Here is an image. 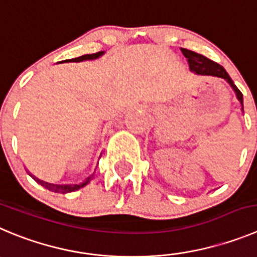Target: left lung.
I'll return each instance as SVG.
<instances>
[{"label": "left lung", "instance_id": "1", "mask_svg": "<svg viewBox=\"0 0 257 257\" xmlns=\"http://www.w3.org/2000/svg\"><path fill=\"white\" fill-rule=\"evenodd\" d=\"M181 52L185 56V58L188 59L189 67H190V71L195 74H200V76H213V77H219L226 80L228 82V85L231 86L232 90L236 93L237 100L241 104V110L243 111V96H242L241 91L237 88V86L234 85L232 78L229 77V74L227 73L226 69L223 68L220 64L215 63V62L210 61L207 57L201 56L199 53L193 52V50L184 49L181 48Z\"/></svg>", "mask_w": 257, "mask_h": 257}]
</instances>
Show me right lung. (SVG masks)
Segmentation results:
<instances>
[{
    "mask_svg": "<svg viewBox=\"0 0 257 257\" xmlns=\"http://www.w3.org/2000/svg\"><path fill=\"white\" fill-rule=\"evenodd\" d=\"M104 50L102 52H97V53H93V54H85V56H81V57H77V58H72V59H67V61H62L61 63H63V62H83V61H93V59H97L100 58V57L104 56ZM100 157H101V155H100ZM96 171V169H95ZM95 171H93L92 175H90L88 177H86L85 180H83L82 183L80 184H68V185H58V184H50V183H45V181H43V180H39L38 177H35L34 175H31L30 172H29V175H30L33 179L37 181L38 184H40V185L43 186V188L48 189L49 191H53V193H58V194H67V193H72V191H76L78 190V189L83 188V186L87 185L88 183H90L91 180H92L93 175H95Z\"/></svg>",
    "mask_w": 257,
    "mask_h": 257,
    "instance_id": "obj_1",
    "label": "right lung"
}]
</instances>
